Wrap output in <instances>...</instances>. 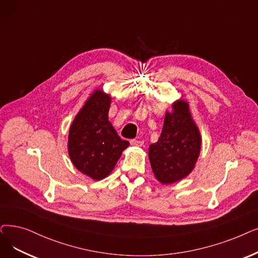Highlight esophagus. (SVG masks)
<instances>
[{"mask_svg":"<svg viewBox=\"0 0 258 258\" xmlns=\"http://www.w3.org/2000/svg\"><path fill=\"white\" fill-rule=\"evenodd\" d=\"M143 143L144 142L142 140H136V139H132L131 140V144L134 145V147H142Z\"/></svg>","mask_w":258,"mask_h":258,"instance_id":"1","label":"esophagus"}]
</instances>
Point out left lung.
Returning a JSON list of instances; mask_svg holds the SVG:
<instances>
[{"mask_svg": "<svg viewBox=\"0 0 258 258\" xmlns=\"http://www.w3.org/2000/svg\"><path fill=\"white\" fill-rule=\"evenodd\" d=\"M166 111L161 135L150 145L149 158L158 181L171 184L193 171L201 148V136L189 113L188 103L177 100Z\"/></svg>", "mask_w": 258, "mask_h": 258, "instance_id": "1", "label": "left lung"}]
</instances>
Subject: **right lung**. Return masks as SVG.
I'll use <instances>...</instances> for the list:
<instances>
[{"label": "right lung", "instance_id": "right-lung-1", "mask_svg": "<svg viewBox=\"0 0 258 258\" xmlns=\"http://www.w3.org/2000/svg\"><path fill=\"white\" fill-rule=\"evenodd\" d=\"M110 96L96 89L75 117L69 134L73 164L94 180L108 176L128 145L108 121Z\"/></svg>", "mask_w": 258, "mask_h": 258}]
</instances>
